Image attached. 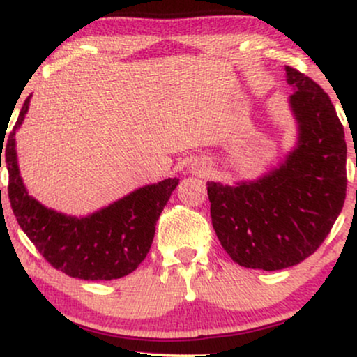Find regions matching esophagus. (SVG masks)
Wrapping results in <instances>:
<instances>
[{"label":"esophagus","mask_w":357,"mask_h":357,"mask_svg":"<svg viewBox=\"0 0 357 357\" xmlns=\"http://www.w3.org/2000/svg\"><path fill=\"white\" fill-rule=\"evenodd\" d=\"M196 171H198V173H206V166H202V167H198V169H196Z\"/></svg>","instance_id":"34e87169"}]
</instances>
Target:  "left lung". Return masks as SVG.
I'll return each mask as SVG.
<instances>
[{
	"instance_id": "1",
	"label": "left lung",
	"mask_w": 357,
	"mask_h": 357,
	"mask_svg": "<svg viewBox=\"0 0 357 357\" xmlns=\"http://www.w3.org/2000/svg\"><path fill=\"white\" fill-rule=\"evenodd\" d=\"M297 144L284 162L235 186L208 181L211 223L221 247L247 268L282 270L321 247L346 199L347 146L329 96L285 67Z\"/></svg>"
}]
</instances>
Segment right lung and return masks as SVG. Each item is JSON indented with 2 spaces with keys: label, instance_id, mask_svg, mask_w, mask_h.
<instances>
[{
  "label": "right lung",
  "instance_id": "add662e5",
  "mask_svg": "<svg viewBox=\"0 0 357 357\" xmlns=\"http://www.w3.org/2000/svg\"><path fill=\"white\" fill-rule=\"evenodd\" d=\"M30 97L24 100L6 142L0 137V167L1 154H5L10 174L8 196L16 221L45 260L67 275L82 280H114L129 275L149 252L155 221L179 179L147 184L80 218L43 206L28 195L16 159L15 134L28 112Z\"/></svg>",
  "mask_w": 357,
  "mask_h": 357
}]
</instances>
